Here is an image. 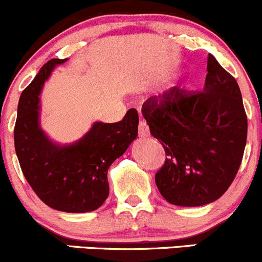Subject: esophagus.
Returning <instances> with one entry per match:
<instances>
[{"label": "esophagus", "mask_w": 262, "mask_h": 262, "mask_svg": "<svg viewBox=\"0 0 262 262\" xmlns=\"http://www.w3.org/2000/svg\"><path fill=\"white\" fill-rule=\"evenodd\" d=\"M138 133H139L140 137H148V136H149V128H148L145 120L140 119L139 125H138Z\"/></svg>", "instance_id": "esophagus-1"}]
</instances>
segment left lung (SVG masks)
I'll list each match as a JSON object with an SVG mask.
<instances>
[{
  "mask_svg": "<svg viewBox=\"0 0 262 262\" xmlns=\"http://www.w3.org/2000/svg\"><path fill=\"white\" fill-rule=\"evenodd\" d=\"M150 134L166 150L156 184L166 201L198 207L219 200L244 157L247 117L236 79L208 55L202 92L170 88L142 106Z\"/></svg>",
  "mask_w": 262,
  "mask_h": 262,
  "instance_id": "8db88e82",
  "label": "left lung"
}]
</instances>
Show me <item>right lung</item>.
Here are the masks:
<instances>
[{
	"label": "right lung",
	"mask_w": 262,
	"mask_h": 262,
	"mask_svg": "<svg viewBox=\"0 0 262 262\" xmlns=\"http://www.w3.org/2000/svg\"><path fill=\"white\" fill-rule=\"evenodd\" d=\"M68 59L46 62L22 92L15 124V149L25 178L54 210L95 211L109 196L108 169L138 136V112L129 109L118 123L95 122L70 144L52 142L40 125V94L45 80Z\"/></svg>",
	"instance_id": "right-lung-1"
}]
</instances>
